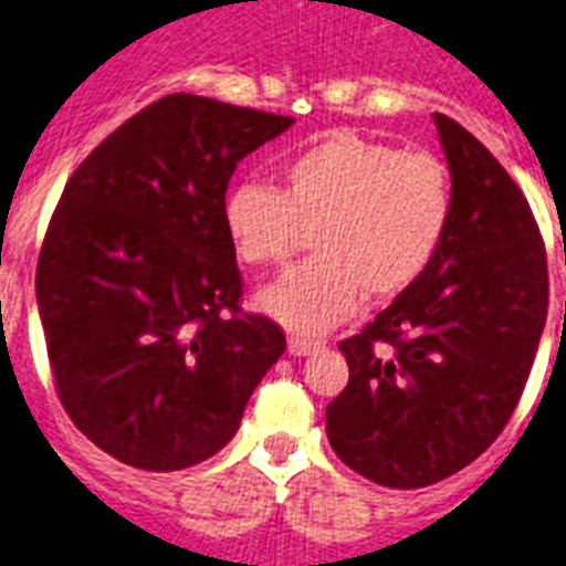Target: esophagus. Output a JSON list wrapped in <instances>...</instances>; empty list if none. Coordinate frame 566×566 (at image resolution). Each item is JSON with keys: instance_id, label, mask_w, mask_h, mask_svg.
I'll use <instances>...</instances> for the list:
<instances>
[{"instance_id": "34e87169", "label": "esophagus", "mask_w": 566, "mask_h": 566, "mask_svg": "<svg viewBox=\"0 0 566 566\" xmlns=\"http://www.w3.org/2000/svg\"><path fill=\"white\" fill-rule=\"evenodd\" d=\"M287 352H291L293 357H307V355H314V352H319V343L305 337H291L287 339Z\"/></svg>"}]
</instances>
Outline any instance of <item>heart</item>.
Returning a JSON list of instances; mask_svg holds the SVG:
<instances>
[{
    "instance_id": "heart-1",
    "label": "heart",
    "mask_w": 566,
    "mask_h": 566,
    "mask_svg": "<svg viewBox=\"0 0 566 566\" xmlns=\"http://www.w3.org/2000/svg\"><path fill=\"white\" fill-rule=\"evenodd\" d=\"M448 165L352 130H331L291 154L279 191L238 182L223 197V232L241 264L264 270L298 250L311 229L316 255L259 293L284 328L319 337L346 323L363 293L392 298L433 264L453 223Z\"/></svg>"
}]
</instances>
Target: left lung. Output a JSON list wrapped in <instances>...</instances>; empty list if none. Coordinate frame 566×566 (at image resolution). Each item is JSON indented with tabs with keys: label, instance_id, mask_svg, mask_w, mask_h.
Instances as JSON below:
<instances>
[{
	"label": "left lung",
	"instance_id": "obj_1",
	"mask_svg": "<svg viewBox=\"0 0 566 566\" xmlns=\"http://www.w3.org/2000/svg\"><path fill=\"white\" fill-rule=\"evenodd\" d=\"M433 122L457 195L450 232L427 273L339 343L348 387L325 410L334 453L387 489L433 485L503 433L549 302L521 188L462 124Z\"/></svg>",
	"mask_w": 566,
	"mask_h": 566
}]
</instances>
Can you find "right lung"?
I'll list each match as a JSON object with an SVG mask.
<instances>
[{"label":"right lung","instance_id":"1","mask_svg":"<svg viewBox=\"0 0 566 566\" xmlns=\"http://www.w3.org/2000/svg\"><path fill=\"white\" fill-rule=\"evenodd\" d=\"M291 124L177 92L109 133L63 188L36 307L60 403L124 465L163 474L214 457L284 355L279 325L238 314L223 197L243 156Z\"/></svg>","mask_w":566,"mask_h":566}]
</instances>
